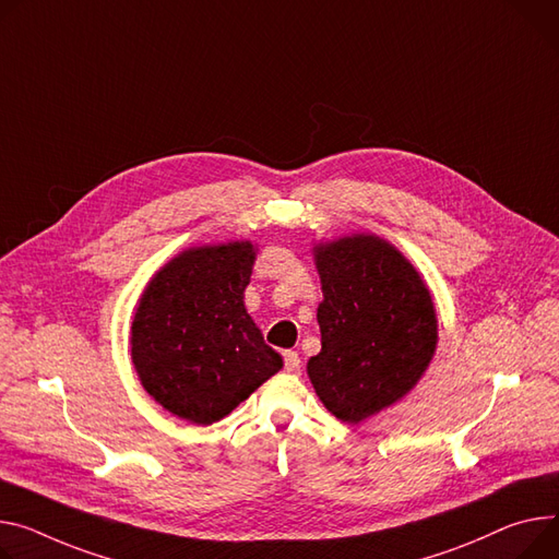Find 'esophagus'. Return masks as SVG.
Returning <instances> with one entry per match:
<instances>
[{"label":"esophagus","mask_w":559,"mask_h":559,"mask_svg":"<svg viewBox=\"0 0 559 559\" xmlns=\"http://www.w3.org/2000/svg\"><path fill=\"white\" fill-rule=\"evenodd\" d=\"M284 369L286 371H297L299 369V356L297 352H284Z\"/></svg>","instance_id":"esophagus-1"}]
</instances>
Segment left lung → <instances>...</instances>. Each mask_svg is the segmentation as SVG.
Returning <instances> with one entry per match:
<instances>
[{
	"mask_svg": "<svg viewBox=\"0 0 559 559\" xmlns=\"http://www.w3.org/2000/svg\"><path fill=\"white\" fill-rule=\"evenodd\" d=\"M324 299L322 349L307 365L313 390L340 420L360 423L401 401L437 352L432 295L405 257L376 235L313 248Z\"/></svg>",
	"mask_w": 559,
	"mask_h": 559,
	"instance_id": "8db88e82",
	"label": "left lung"
}]
</instances>
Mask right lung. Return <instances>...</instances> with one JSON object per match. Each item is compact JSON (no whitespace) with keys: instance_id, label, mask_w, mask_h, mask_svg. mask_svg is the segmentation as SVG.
<instances>
[{"instance_id":"obj_1","label":"right lung","mask_w":559,"mask_h":559,"mask_svg":"<svg viewBox=\"0 0 559 559\" xmlns=\"http://www.w3.org/2000/svg\"><path fill=\"white\" fill-rule=\"evenodd\" d=\"M250 241L188 248L147 284L132 322L145 392L175 416L212 425L282 369L243 307Z\"/></svg>"}]
</instances>
